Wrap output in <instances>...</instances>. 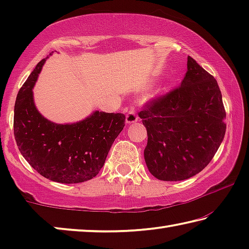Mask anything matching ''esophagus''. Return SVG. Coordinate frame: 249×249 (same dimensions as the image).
I'll return each mask as SVG.
<instances>
[{"label": "esophagus", "mask_w": 249, "mask_h": 249, "mask_svg": "<svg viewBox=\"0 0 249 249\" xmlns=\"http://www.w3.org/2000/svg\"><path fill=\"white\" fill-rule=\"evenodd\" d=\"M138 120V115L136 113V108H135L134 105H130V107L128 109L127 114H126V123H135Z\"/></svg>", "instance_id": "esophagus-1"}]
</instances>
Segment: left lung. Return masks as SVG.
<instances>
[{
    "instance_id": "1",
    "label": "left lung",
    "mask_w": 249,
    "mask_h": 249,
    "mask_svg": "<svg viewBox=\"0 0 249 249\" xmlns=\"http://www.w3.org/2000/svg\"><path fill=\"white\" fill-rule=\"evenodd\" d=\"M181 86L145 104L138 115L147 129L144 156L155 178L181 181L209 165L226 130L216 80L188 56Z\"/></svg>"
}]
</instances>
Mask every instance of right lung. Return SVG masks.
<instances>
[{
  "label": "right lung",
  "instance_id": "right-lung-1",
  "mask_svg": "<svg viewBox=\"0 0 249 249\" xmlns=\"http://www.w3.org/2000/svg\"><path fill=\"white\" fill-rule=\"evenodd\" d=\"M46 59L20 88L15 101L14 136L27 162L45 178L80 183L99 174L115 138L125 126L122 113L95 111L73 124H56L36 108L33 88Z\"/></svg>",
  "mask_w": 249,
  "mask_h": 249
}]
</instances>
